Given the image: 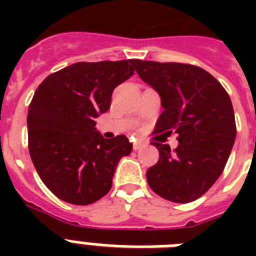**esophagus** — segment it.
<instances>
[{
  "label": "esophagus",
  "mask_w": 256,
  "mask_h": 256,
  "mask_svg": "<svg viewBox=\"0 0 256 256\" xmlns=\"http://www.w3.org/2000/svg\"><path fill=\"white\" fill-rule=\"evenodd\" d=\"M144 142H140V140H136V142H134V144H132V148H134V150H140V148H144Z\"/></svg>",
  "instance_id": "obj_1"
}]
</instances>
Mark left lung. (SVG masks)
I'll return each mask as SVG.
<instances>
[{"mask_svg": "<svg viewBox=\"0 0 256 256\" xmlns=\"http://www.w3.org/2000/svg\"><path fill=\"white\" fill-rule=\"evenodd\" d=\"M134 68L160 96L164 112L156 132L179 136L174 152L168 144H152L160 160L146 172L148 186L171 202H192L216 182L234 146L236 126L230 96L198 66L134 60Z\"/></svg>", "mask_w": 256, "mask_h": 256, "instance_id": "1", "label": "left lung"}]
</instances>
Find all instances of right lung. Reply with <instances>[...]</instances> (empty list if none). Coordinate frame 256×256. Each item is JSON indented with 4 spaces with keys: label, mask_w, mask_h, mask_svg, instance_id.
Wrapping results in <instances>:
<instances>
[{
    "label": "right lung",
    "mask_w": 256,
    "mask_h": 256,
    "mask_svg": "<svg viewBox=\"0 0 256 256\" xmlns=\"http://www.w3.org/2000/svg\"><path fill=\"white\" fill-rule=\"evenodd\" d=\"M134 60L77 62L50 74L28 112L29 152L40 178L62 200L85 206L112 188V176L132 144L106 140L96 118L112 104V90L134 74Z\"/></svg>",
    "instance_id": "1"
}]
</instances>
